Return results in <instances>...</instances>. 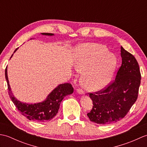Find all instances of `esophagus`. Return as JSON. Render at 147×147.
<instances>
[{
    "mask_svg": "<svg viewBox=\"0 0 147 147\" xmlns=\"http://www.w3.org/2000/svg\"><path fill=\"white\" fill-rule=\"evenodd\" d=\"M77 92L79 93V94L85 95V92H84V90H83L82 89H80V88L77 89Z\"/></svg>",
    "mask_w": 147,
    "mask_h": 147,
    "instance_id": "1",
    "label": "esophagus"
}]
</instances>
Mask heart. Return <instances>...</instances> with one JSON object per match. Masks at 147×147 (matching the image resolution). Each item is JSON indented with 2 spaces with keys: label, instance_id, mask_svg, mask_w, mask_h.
Segmentation results:
<instances>
[{
  "label": "heart",
  "instance_id": "obj_1",
  "mask_svg": "<svg viewBox=\"0 0 147 147\" xmlns=\"http://www.w3.org/2000/svg\"><path fill=\"white\" fill-rule=\"evenodd\" d=\"M117 62L115 55L108 52L104 45L85 43L75 49V68L80 72L85 71L82 83L89 91H98L108 85Z\"/></svg>",
  "mask_w": 147,
  "mask_h": 147
}]
</instances>
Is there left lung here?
<instances>
[{
	"instance_id": "1",
	"label": "left lung",
	"mask_w": 147,
	"mask_h": 147,
	"mask_svg": "<svg viewBox=\"0 0 147 147\" xmlns=\"http://www.w3.org/2000/svg\"><path fill=\"white\" fill-rule=\"evenodd\" d=\"M122 64L112 82L99 91L89 93L93 101L87 115L98 124H109L125 117L138 98L141 73L136 59L121 47Z\"/></svg>"
}]
</instances>
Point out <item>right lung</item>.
<instances>
[{
	"label": "right lung",
	"mask_w": 147,
	"mask_h": 147,
	"mask_svg": "<svg viewBox=\"0 0 147 147\" xmlns=\"http://www.w3.org/2000/svg\"><path fill=\"white\" fill-rule=\"evenodd\" d=\"M43 35H54V34L49 33H43ZM16 49L14 53L17 51ZM13 55V54H12ZM11 55V57L12 56ZM7 67L5 70V76L7 83L8 93L12 102L14 103L18 110L22 115L25 116L28 119L36 122H45L51 120L57 114L61 101L66 95L73 93L74 89L70 83L61 84L53 90L48 95L47 98L42 102L37 104H28L21 102L12 95L9 85L7 77Z\"/></svg>",
	"instance_id": "add662e5"
}]
</instances>
